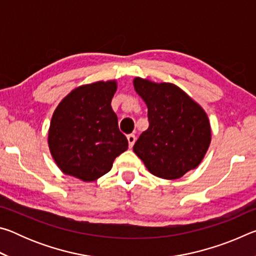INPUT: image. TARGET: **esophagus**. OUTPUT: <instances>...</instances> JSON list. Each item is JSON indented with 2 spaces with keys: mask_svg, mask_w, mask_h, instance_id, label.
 <instances>
[{
  "mask_svg": "<svg viewBox=\"0 0 256 256\" xmlns=\"http://www.w3.org/2000/svg\"><path fill=\"white\" fill-rule=\"evenodd\" d=\"M126 138H128V146H130V148H132L134 142H136V136H134V134H128Z\"/></svg>",
  "mask_w": 256,
  "mask_h": 256,
  "instance_id": "esophagus-1",
  "label": "esophagus"
}]
</instances>
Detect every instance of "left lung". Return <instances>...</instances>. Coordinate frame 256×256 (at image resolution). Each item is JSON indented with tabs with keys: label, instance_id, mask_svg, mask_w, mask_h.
Wrapping results in <instances>:
<instances>
[{
	"label": "left lung",
	"instance_id": "obj_1",
	"mask_svg": "<svg viewBox=\"0 0 256 256\" xmlns=\"http://www.w3.org/2000/svg\"><path fill=\"white\" fill-rule=\"evenodd\" d=\"M134 89L148 107L149 128L133 146L148 170L164 180L180 178L202 162L211 141L203 108L172 84L136 78Z\"/></svg>",
	"mask_w": 256,
	"mask_h": 256
}]
</instances>
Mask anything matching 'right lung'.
I'll list each match as a JSON object with an SVG mask.
<instances>
[{
  "mask_svg": "<svg viewBox=\"0 0 256 256\" xmlns=\"http://www.w3.org/2000/svg\"><path fill=\"white\" fill-rule=\"evenodd\" d=\"M116 81L78 86L58 104L50 120L48 146L64 174L96 180L128 149L118 116L110 106Z\"/></svg>",
  "mask_w": 256,
  "mask_h": 256,
  "instance_id": "add662e5",
  "label": "right lung"
}]
</instances>
